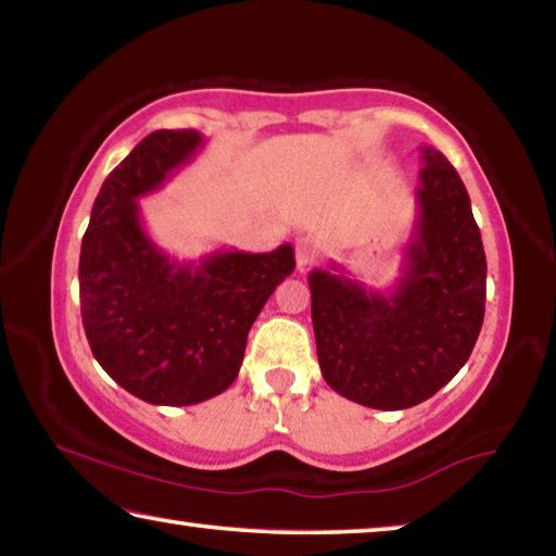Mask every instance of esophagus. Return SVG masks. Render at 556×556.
<instances>
[{"instance_id":"34e87169","label":"esophagus","mask_w":556,"mask_h":556,"mask_svg":"<svg viewBox=\"0 0 556 556\" xmlns=\"http://www.w3.org/2000/svg\"><path fill=\"white\" fill-rule=\"evenodd\" d=\"M294 252H296V267L304 269V267L314 265V262H316L318 244H316L314 238H308V235H304V238H296Z\"/></svg>"}]
</instances>
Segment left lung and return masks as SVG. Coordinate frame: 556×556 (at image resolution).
Returning a JSON list of instances; mask_svg holds the SVG:
<instances>
[{
	"label": "left lung",
	"mask_w": 556,
	"mask_h": 556,
	"mask_svg": "<svg viewBox=\"0 0 556 556\" xmlns=\"http://www.w3.org/2000/svg\"><path fill=\"white\" fill-rule=\"evenodd\" d=\"M421 149L417 220L402 275L378 291L336 262L308 275L328 388L372 409H407L464 368L485 314V252L464 181Z\"/></svg>",
	"instance_id": "1"
}]
</instances>
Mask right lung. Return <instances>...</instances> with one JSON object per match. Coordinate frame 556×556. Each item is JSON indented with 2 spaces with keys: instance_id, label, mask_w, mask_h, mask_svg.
Here are the masks:
<instances>
[{
  "instance_id": "right-lung-1",
  "label": "right lung",
  "mask_w": 556,
  "mask_h": 556,
  "mask_svg": "<svg viewBox=\"0 0 556 556\" xmlns=\"http://www.w3.org/2000/svg\"><path fill=\"white\" fill-rule=\"evenodd\" d=\"M203 147L195 129H156L125 156L92 203L80 248V316L112 380L149 404L186 407L238 378L248 333L294 271V248L218 250L195 262L149 238L139 203Z\"/></svg>"
}]
</instances>
